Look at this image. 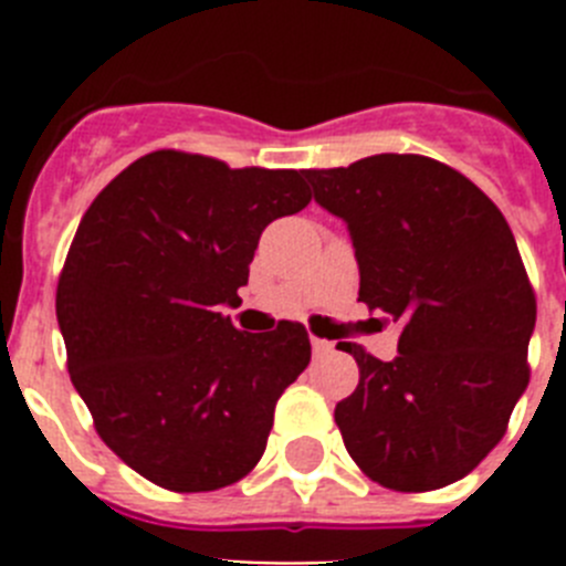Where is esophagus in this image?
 <instances>
[{
	"instance_id": "obj_1",
	"label": "esophagus",
	"mask_w": 566,
	"mask_h": 566,
	"mask_svg": "<svg viewBox=\"0 0 566 566\" xmlns=\"http://www.w3.org/2000/svg\"><path fill=\"white\" fill-rule=\"evenodd\" d=\"M312 348L317 357H323V354H332L334 352V343H328V339H319V337H312Z\"/></svg>"
}]
</instances>
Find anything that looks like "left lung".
<instances>
[{
	"mask_svg": "<svg viewBox=\"0 0 566 566\" xmlns=\"http://www.w3.org/2000/svg\"><path fill=\"white\" fill-rule=\"evenodd\" d=\"M348 223L359 300L402 326L391 363L343 343L359 385L334 408L365 476L422 493L468 476L499 444L530 382L536 294L504 214L462 172L382 153L303 169Z\"/></svg>",
	"mask_w": 566,
	"mask_h": 566,
	"instance_id": "obj_1",
	"label": "left lung"
}]
</instances>
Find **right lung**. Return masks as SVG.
Instances as JSON below:
<instances>
[{
    "label": "right lung",
    "mask_w": 566,
    "mask_h": 566,
    "mask_svg": "<svg viewBox=\"0 0 566 566\" xmlns=\"http://www.w3.org/2000/svg\"><path fill=\"white\" fill-rule=\"evenodd\" d=\"M308 201L297 169L158 149L84 212L56 289L67 371L104 444L158 488H227L266 451L312 343L292 319L243 334L223 308L263 229Z\"/></svg>",
    "instance_id": "right-lung-1"
}]
</instances>
